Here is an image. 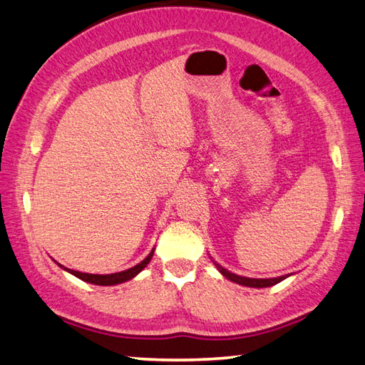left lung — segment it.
<instances>
[{
  "label": "left lung",
  "mask_w": 365,
  "mask_h": 365,
  "mask_svg": "<svg viewBox=\"0 0 365 365\" xmlns=\"http://www.w3.org/2000/svg\"><path fill=\"white\" fill-rule=\"evenodd\" d=\"M217 265V264H216ZM219 272H221L227 279L233 281V283H238V284H243L247 287H268V286H274L279 281H283L286 277H279V278H265V279H259V278H245V277H238L235 273H230L229 270H225L221 265H217Z\"/></svg>",
  "instance_id": "8db88e82"
}]
</instances>
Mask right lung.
I'll use <instances>...</instances> for the list:
<instances>
[{"label": "right lung", "mask_w": 365, "mask_h": 365, "mask_svg": "<svg viewBox=\"0 0 365 365\" xmlns=\"http://www.w3.org/2000/svg\"><path fill=\"white\" fill-rule=\"evenodd\" d=\"M153 254H154V250L149 252V256L143 260V262H140L138 265H135L132 268H128V270L125 272H119V273H111V274H92V273H82V272H76V270H70V268H65L66 272H70L71 274H74V277H78L79 279L86 281V283H92V284H98V286H113V284H119V283H123V281H128L132 279L133 277H136L144 267H146L150 259H153Z\"/></svg>", "instance_id": "add662e5"}]
</instances>
